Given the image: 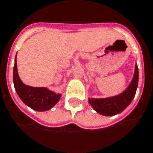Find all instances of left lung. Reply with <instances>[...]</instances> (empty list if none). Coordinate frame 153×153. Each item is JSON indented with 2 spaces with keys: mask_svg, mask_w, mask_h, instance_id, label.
Listing matches in <instances>:
<instances>
[{
  "mask_svg": "<svg viewBox=\"0 0 153 153\" xmlns=\"http://www.w3.org/2000/svg\"><path fill=\"white\" fill-rule=\"evenodd\" d=\"M138 85V68L135 65L134 78L125 91L115 96L103 99L89 98L88 102L97 113L105 116H113L121 113L132 102Z\"/></svg>",
  "mask_w": 153,
  "mask_h": 153,
  "instance_id": "1",
  "label": "left lung"
}]
</instances>
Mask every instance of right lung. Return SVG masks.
I'll return each instance as SVG.
<instances>
[{
  "label": "right lung",
  "mask_w": 153,
  "mask_h": 153,
  "mask_svg": "<svg viewBox=\"0 0 153 153\" xmlns=\"http://www.w3.org/2000/svg\"><path fill=\"white\" fill-rule=\"evenodd\" d=\"M13 83L17 95L23 102L37 111H46L51 110L59 101L61 94H56L46 88H35L24 84L18 74L16 64V55L13 68Z\"/></svg>",
  "instance_id": "right-lung-1"
}]
</instances>
